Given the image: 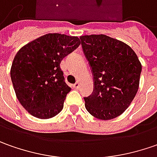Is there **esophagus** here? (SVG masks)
I'll list each match as a JSON object with an SVG mask.
<instances>
[{"mask_svg":"<svg viewBox=\"0 0 157 157\" xmlns=\"http://www.w3.org/2000/svg\"><path fill=\"white\" fill-rule=\"evenodd\" d=\"M73 86H74V89H78L79 88H80V82H76L74 84Z\"/></svg>","mask_w":157,"mask_h":157,"instance_id":"obj_1","label":"esophagus"}]
</instances>
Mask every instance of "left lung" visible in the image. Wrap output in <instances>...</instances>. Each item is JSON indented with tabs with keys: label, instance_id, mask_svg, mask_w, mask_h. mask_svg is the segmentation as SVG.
<instances>
[{
	"label": "left lung",
	"instance_id": "8db88e82",
	"mask_svg": "<svg viewBox=\"0 0 157 157\" xmlns=\"http://www.w3.org/2000/svg\"><path fill=\"white\" fill-rule=\"evenodd\" d=\"M92 68L95 89L84 97L86 109L100 120H111L130 105L137 93L142 64L136 54L122 41L105 35L80 37Z\"/></svg>",
	"mask_w": 157,
	"mask_h": 157
}]
</instances>
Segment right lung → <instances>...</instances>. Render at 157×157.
<instances>
[{"instance_id": "right-lung-1", "label": "right lung", "mask_w": 157, "mask_h": 157, "mask_svg": "<svg viewBox=\"0 0 157 157\" xmlns=\"http://www.w3.org/2000/svg\"><path fill=\"white\" fill-rule=\"evenodd\" d=\"M80 44L77 36L54 33L30 41L17 52L10 76L17 99L30 115L49 119L62 111L71 89L64 82L60 64Z\"/></svg>"}]
</instances>
